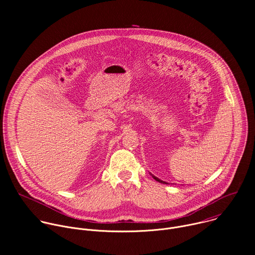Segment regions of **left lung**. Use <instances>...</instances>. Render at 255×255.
I'll list each match as a JSON object with an SVG mask.
<instances>
[{"mask_svg":"<svg viewBox=\"0 0 255 255\" xmlns=\"http://www.w3.org/2000/svg\"><path fill=\"white\" fill-rule=\"evenodd\" d=\"M152 177H153L155 180L159 181V183H161V184H167V183H165V181H162V180H160L158 177H156V176H154V175H152Z\"/></svg>","mask_w":255,"mask_h":255,"instance_id":"1","label":"left lung"}]
</instances>
